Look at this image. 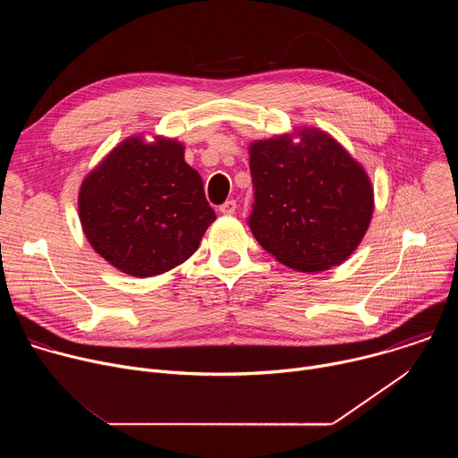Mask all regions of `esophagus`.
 <instances>
[{"mask_svg": "<svg viewBox=\"0 0 458 458\" xmlns=\"http://www.w3.org/2000/svg\"><path fill=\"white\" fill-rule=\"evenodd\" d=\"M235 208H237L235 201L230 199V201H226V203H223V205L219 207V212L225 214V216H232V214H235Z\"/></svg>", "mask_w": 458, "mask_h": 458, "instance_id": "esophagus-1", "label": "esophagus"}]
</instances>
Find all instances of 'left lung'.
Returning <instances> with one entry per match:
<instances>
[{
	"instance_id": "left-lung-1",
	"label": "left lung",
	"mask_w": 458,
	"mask_h": 458,
	"mask_svg": "<svg viewBox=\"0 0 458 458\" xmlns=\"http://www.w3.org/2000/svg\"><path fill=\"white\" fill-rule=\"evenodd\" d=\"M250 147L253 205L248 226L268 253L297 272L337 267L362 241L373 214L364 168L328 134L302 128Z\"/></svg>"
}]
</instances>
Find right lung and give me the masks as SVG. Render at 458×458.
Segmentation results:
<instances>
[{
	"mask_svg": "<svg viewBox=\"0 0 458 458\" xmlns=\"http://www.w3.org/2000/svg\"><path fill=\"white\" fill-rule=\"evenodd\" d=\"M80 219L92 248L112 267L152 277L199 248L216 212L181 143L130 138L83 181Z\"/></svg>",
	"mask_w": 458,
	"mask_h": 458,
	"instance_id": "obj_1",
	"label": "right lung"
}]
</instances>
